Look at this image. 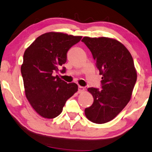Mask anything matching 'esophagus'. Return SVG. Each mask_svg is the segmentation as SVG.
I'll use <instances>...</instances> for the list:
<instances>
[{"label": "esophagus", "mask_w": 152, "mask_h": 152, "mask_svg": "<svg viewBox=\"0 0 152 152\" xmlns=\"http://www.w3.org/2000/svg\"><path fill=\"white\" fill-rule=\"evenodd\" d=\"M84 91H85V89H84V88L82 87V86H79V88H78V92H79V93H82V92H84Z\"/></svg>", "instance_id": "34e87169"}]
</instances>
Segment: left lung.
<instances>
[{
	"label": "left lung",
	"instance_id": "8db88e82",
	"mask_svg": "<svg viewBox=\"0 0 152 152\" xmlns=\"http://www.w3.org/2000/svg\"><path fill=\"white\" fill-rule=\"evenodd\" d=\"M81 41L92 52L102 76L101 90L88 89L94 102L85 109V115L94 123H107L115 118L131 99L137 78L134 61L127 48L114 39L84 37Z\"/></svg>",
	"mask_w": 152,
	"mask_h": 152
}]
</instances>
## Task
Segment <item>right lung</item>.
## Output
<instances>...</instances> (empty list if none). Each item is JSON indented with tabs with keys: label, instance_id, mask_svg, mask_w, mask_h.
<instances>
[{
	"label": "right lung",
	"instance_id": "1",
	"mask_svg": "<svg viewBox=\"0 0 152 152\" xmlns=\"http://www.w3.org/2000/svg\"><path fill=\"white\" fill-rule=\"evenodd\" d=\"M81 36L50 32L35 39L24 53L21 73L30 105L44 118H55L66 101L77 92L75 83H67L53 73L66 62L67 52ZM61 73H65L63 67Z\"/></svg>",
	"mask_w": 152,
	"mask_h": 152
}]
</instances>
